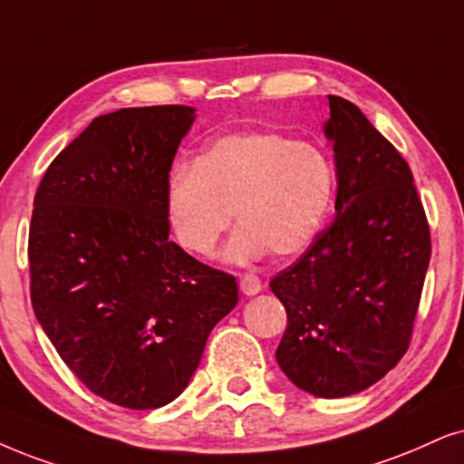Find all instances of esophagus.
<instances>
[{
	"label": "esophagus",
	"mask_w": 464,
	"mask_h": 464,
	"mask_svg": "<svg viewBox=\"0 0 464 464\" xmlns=\"http://www.w3.org/2000/svg\"><path fill=\"white\" fill-rule=\"evenodd\" d=\"M239 289H242L244 295H256V293H261L263 283H261L259 276L244 274L242 278H239Z\"/></svg>",
	"instance_id": "esophagus-1"
}]
</instances>
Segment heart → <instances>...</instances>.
<instances>
[{"label": "heart", "instance_id": "obj_1", "mask_svg": "<svg viewBox=\"0 0 464 464\" xmlns=\"http://www.w3.org/2000/svg\"><path fill=\"white\" fill-rule=\"evenodd\" d=\"M334 197L336 169L324 150L276 130H242L209 143L195 167L173 169L164 209L178 244L197 256L216 248L236 212L239 228L225 259L244 263L308 250Z\"/></svg>", "mask_w": 464, "mask_h": 464}]
</instances>
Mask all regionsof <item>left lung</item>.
<instances>
[{
	"label": "left lung",
	"mask_w": 464,
	"mask_h": 464,
	"mask_svg": "<svg viewBox=\"0 0 464 464\" xmlns=\"http://www.w3.org/2000/svg\"><path fill=\"white\" fill-rule=\"evenodd\" d=\"M327 98L336 216L269 286L286 310L278 366L308 394L343 398L407 353L430 231L407 160L353 102Z\"/></svg>",
	"instance_id": "8db88e82"
}]
</instances>
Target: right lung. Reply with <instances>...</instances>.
Listing matches in <instances>:
<instances>
[{
	"instance_id": "1",
	"label": "right lung",
	"mask_w": 464,
	"mask_h": 464,
	"mask_svg": "<svg viewBox=\"0 0 464 464\" xmlns=\"http://www.w3.org/2000/svg\"><path fill=\"white\" fill-rule=\"evenodd\" d=\"M195 109L96 117L40 181L29 225L32 306L104 401L158 409L186 390L237 283L169 239L164 188Z\"/></svg>"
}]
</instances>
